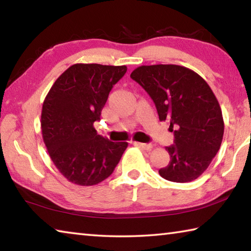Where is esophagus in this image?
Segmentation results:
<instances>
[{
    "label": "esophagus",
    "mask_w": 251,
    "mask_h": 251,
    "mask_svg": "<svg viewBox=\"0 0 251 251\" xmlns=\"http://www.w3.org/2000/svg\"><path fill=\"white\" fill-rule=\"evenodd\" d=\"M136 146H138V147H141L142 150H145V151H150V150H151L152 147H154V145H152V144H146V143H138V142H135L134 143Z\"/></svg>",
    "instance_id": "obj_1"
}]
</instances>
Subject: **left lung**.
<instances>
[{"label": "left lung", "instance_id": "left-lung-1", "mask_svg": "<svg viewBox=\"0 0 251 251\" xmlns=\"http://www.w3.org/2000/svg\"><path fill=\"white\" fill-rule=\"evenodd\" d=\"M154 100L159 121L175 126L174 145L166 147L171 161L158 173L165 179H196L217 154L224 136L222 108L201 76L184 66L143 65L131 72Z\"/></svg>", "mask_w": 251, "mask_h": 251}]
</instances>
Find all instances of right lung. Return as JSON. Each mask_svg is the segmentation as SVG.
<instances>
[{"label": "right lung", "mask_w": 251, "mask_h": 251, "mask_svg": "<svg viewBox=\"0 0 251 251\" xmlns=\"http://www.w3.org/2000/svg\"><path fill=\"white\" fill-rule=\"evenodd\" d=\"M127 67L74 64L55 80L41 115L42 136L49 155L67 180L93 186L112 175L126 142L114 143L97 135L94 122L114 85Z\"/></svg>", "instance_id": "1"}]
</instances>
